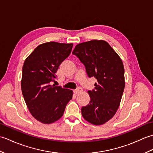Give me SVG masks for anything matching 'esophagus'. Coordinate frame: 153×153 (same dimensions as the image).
<instances>
[{"mask_svg":"<svg viewBox=\"0 0 153 153\" xmlns=\"http://www.w3.org/2000/svg\"><path fill=\"white\" fill-rule=\"evenodd\" d=\"M82 91H83V89L81 88V87H78L77 89L74 91V92L76 95H79V94H80L81 93H82Z\"/></svg>","mask_w":153,"mask_h":153,"instance_id":"1","label":"esophagus"}]
</instances>
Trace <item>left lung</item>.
I'll list each match as a JSON object with an SVG mask.
<instances>
[{"mask_svg": "<svg viewBox=\"0 0 153 153\" xmlns=\"http://www.w3.org/2000/svg\"><path fill=\"white\" fill-rule=\"evenodd\" d=\"M72 54L85 65L89 77L97 80L95 89L89 91L90 102L82 108L83 118L93 125H102L118 110L125 87L122 59L104 40L77 44Z\"/></svg>", "mask_w": 153, "mask_h": 153, "instance_id": "1", "label": "left lung"}]
</instances>
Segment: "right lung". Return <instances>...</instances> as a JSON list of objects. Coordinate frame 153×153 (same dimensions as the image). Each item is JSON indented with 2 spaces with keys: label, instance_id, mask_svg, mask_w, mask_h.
<instances>
[{
  "label": "right lung",
  "instance_id": "1",
  "mask_svg": "<svg viewBox=\"0 0 153 153\" xmlns=\"http://www.w3.org/2000/svg\"><path fill=\"white\" fill-rule=\"evenodd\" d=\"M72 47L73 43L47 42L37 46L24 61L21 81L23 96L31 114L45 124L59 120L72 99L71 90L51 85Z\"/></svg>",
  "mask_w": 153,
  "mask_h": 153
}]
</instances>
